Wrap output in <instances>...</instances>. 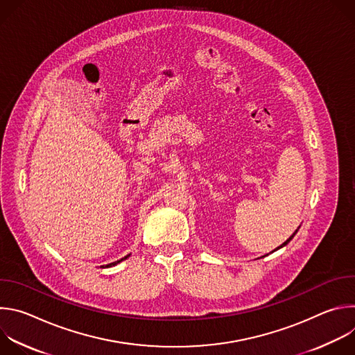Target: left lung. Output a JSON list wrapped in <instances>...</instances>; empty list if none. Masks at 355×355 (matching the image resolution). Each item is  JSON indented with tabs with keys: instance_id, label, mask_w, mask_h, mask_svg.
I'll list each match as a JSON object with an SVG mask.
<instances>
[{
	"instance_id": "obj_1",
	"label": "left lung",
	"mask_w": 355,
	"mask_h": 355,
	"mask_svg": "<svg viewBox=\"0 0 355 355\" xmlns=\"http://www.w3.org/2000/svg\"><path fill=\"white\" fill-rule=\"evenodd\" d=\"M296 232H297V229H296ZM296 232H295V233H293V234H292V236H291V237H289V239H288V240H286V241H285V243H282V244H281V245H279V247H277V248H275V250H279V248H281V247H284V245H286V244H288V243H289V241H291V240H292V239H293V236H295V234H296ZM275 250H274V251H275Z\"/></svg>"
}]
</instances>
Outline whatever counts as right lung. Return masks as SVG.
Segmentation results:
<instances>
[{
    "instance_id": "right-lung-1",
    "label": "right lung",
    "mask_w": 355,
    "mask_h": 355,
    "mask_svg": "<svg viewBox=\"0 0 355 355\" xmlns=\"http://www.w3.org/2000/svg\"><path fill=\"white\" fill-rule=\"evenodd\" d=\"M129 256H130V254H128V256H125V257H123V259H121V260H118V261H115V263H111V264H107V266H105V267H104V266H103V268H108V267H112V266H116V264H119V263H121V261H123V260H126V259H128V257H129Z\"/></svg>"
}]
</instances>
